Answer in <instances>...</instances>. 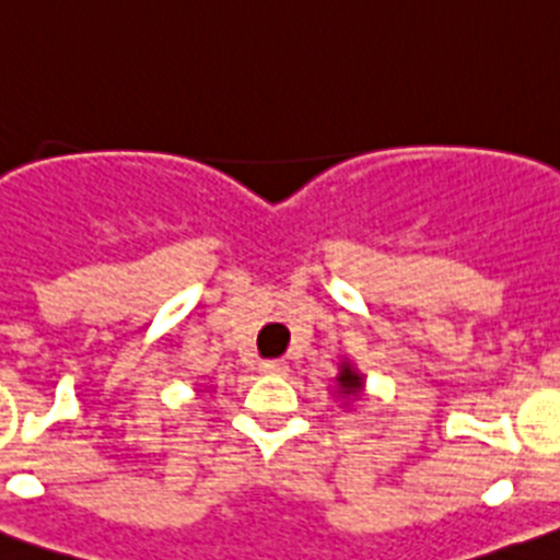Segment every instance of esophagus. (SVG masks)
Here are the masks:
<instances>
[{
    "instance_id": "34e87169",
    "label": "esophagus",
    "mask_w": 560,
    "mask_h": 560,
    "mask_svg": "<svg viewBox=\"0 0 560 560\" xmlns=\"http://www.w3.org/2000/svg\"><path fill=\"white\" fill-rule=\"evenodd\" d=\"M258 371L266 376H283L285 371H289V365H285L283 360H264V363L258 365Z\"/></svg>"
}]
</instances>
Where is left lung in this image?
<instances>
[{
    "mask_svg": "<svg viewBox=\"0 0 560 560\" xmlns=\"http://www.w3.org/2000/svg\"><path fill=\"white\" fill-rule=\"evenodd\" d=\"M338 376H335V382H338V393L343 398H354V396H360V393H363V387H365V382H363V374H360V371L354 369V365L351 363H340L338 365Z\"/></svg>",
    "mask_w": 560,
    "mask_h": 560,
    "instance_id": "left-lung-1",
    "label": "left lung"
}]
</instances>
